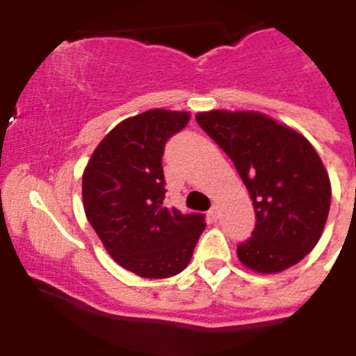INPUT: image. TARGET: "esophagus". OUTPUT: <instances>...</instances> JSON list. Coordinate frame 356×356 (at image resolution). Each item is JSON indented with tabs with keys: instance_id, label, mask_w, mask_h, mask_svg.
<instances>
[{
	"instance_id": "34e87169",
	"label": "esophagus",
	"mask_w": 356,
	"mask_h": 356,
	"mask_svg": "<svg viewBox=\"0 0 356 356\" xmlns=\"http://www.w3.org/2000/svg\"><path fill=\"white\" fill-rule=\"evenodd\" d=\"M209 216L212 217L213 221H216L217 217H219V207H217V205H212V209L209 210Z\"/></svg>"
}]
</instances>
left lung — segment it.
Instances as JSON below:
<instances>
[{
  "label": "left lung",
  "instance_id": "left-lung-1",
  "mask_svg": "<svg viewBox=\"0 0 356 356\" xmlns=\"http://www.w3.org/2000/svg\"><path fill=\"white\" fill-rule=\"evenodd\" d=\"M196 121L222 147L253 200V237L237 248L248 269L276 275L296 266L319 242L332 184L303 134L254 110L197 112Z\"/></svg>",
  "mask_w": 356,
  "mask_h": 356
}]
</instances>
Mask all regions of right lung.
I'll use <instances>...</instances> for the list:
<instances>
[{"mask_svg": "<svg viewBox=\"0 0 356 356\" xmlns=\"http://www.w3.org/2000/svg\"><path fill=\"white\" fill-rule=\"evenodd\" d=\"M188 112L153 108L121 121L92 151L81 178L85 216L106 253L143 278H169L191 262L205 219L163 205L165 140Z\"/></svg>", "mask_w": 356, "mask_h": 356, "instance_id": "right-lung-1", "label": "right lung"}]
</instances>
